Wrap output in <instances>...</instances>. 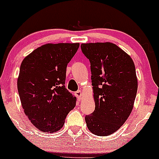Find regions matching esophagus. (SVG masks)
<instances>
[{"mask_svg":"<svg viewBox=\"0 0 159 159\" xmlns=\"http://www.w3.org/2000/svg\"><path fill=\"white\" fill-rule=\"evenodd\" d=\"M75 95H76V96L77 97L79 101L81 100L82 98H83V92L81 90H78L77 92H76V93H75Z\"/></svg>","mask_w":159,"mask_h":159,"instance_id":"obj_1","label":"esophagus"}]
</instances>
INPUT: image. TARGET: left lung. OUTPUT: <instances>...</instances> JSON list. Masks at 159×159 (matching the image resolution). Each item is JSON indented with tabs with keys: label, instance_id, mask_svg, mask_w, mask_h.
Masks as SVG:
<instances>
[{
	"label": "left lung",
	"instance_id": "obj_1",
	"mask_svg": "<svg viewBox=\"0 0 159 159\" xmlns=\"http://www.w3.org/2000/svg\"><path fill=\"white\" fill-rule=\"evenodd\" d=\"M90 61L95 110L85 117L86 125L98 136L119 130L132 112L137 89L135 67L132 59L110 42L81 44Z\"/></svg>",
	"mask_w": 159,
	"mask_h": 159
}]
</instances>
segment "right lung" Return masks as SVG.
Returning <instances> with one entry per match:
<instances>
[{
	"mask_svg": "<svg viewBox=\"0 0 159 159\" xmlns=\"http://www.w3.org/2000/svg\"><path fill=\"white\" fill-rule=\"evenodd\" d=\"M79 43H47L35 49L21 63L18 89L24 113L44 132H55L76 106V97L65 87L66 66Z\"/></svg>",
	"mask_w": 159,
	"mask_h": 159,
	"instance_id": "right-lung-1",
	"label": "right lung"
}]
</instances>
